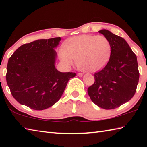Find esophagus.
Instances as JSON below:
<instances>
[{"label":"esophagus","instance_id":"34e87169","mask_svg":"<svg viewBox=\"0 0 147 147\" xmlns=\"http://www.w3.org/2000/svg\"><path fill=\"white\" fill-rule=\"evenodd\" d=\"M77 75H78L79 77H81V76H83V74L82 73H78L77 74Z\"/></svg>","mask_w":147,"mask_h":147}]
</instances>
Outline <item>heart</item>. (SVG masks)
I'll use <instances>...</instances> for the list:
<instances>
[{
	"label": "heart",
	"instance_id": "1",
	"mask_svg": "<svg viewBox=\"0 0 147 147\" xmlns=\"http://www.w3.org/2000/svg\"><path fill=\"white\" fill-rule=\"evenodd\" d=\"M111 44L104 36L81 35L73 37L60 49L58 55L62 64L70 68L78 61V65L86 72L100 70L108 61Z\"/></svg>",
	"mask_w": 147,
	"mask_h": 147
}]
</instances>
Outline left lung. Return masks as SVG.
<instances>
[{"label":"left lung","mask_w":147,"mask_h":147,"mask_svg":"<svg viewBox=\"0 0 147 147\" xmlns=\"http://www.w3.org/2000/svg\"><path fill=\"white\" fill-rule=\"evenodd\" d=\"M111 44L106 65L94 74V82L88 89L91 100L106 109L127 102L136 93L139 73L137 57L124 39L107 30H101Z\"/></svg>","instance_id":"left-lung-1"}]
</instances>
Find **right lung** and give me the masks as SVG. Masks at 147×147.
<instances>
[{
  "label": "right lung",
  "mask_w": 147,
  "mask_h": 147,
  "mask_svg": "<svg viewBox=\"0 0 147 147\" xmlns=\"http://www.w3.org/2000/svg\"><path fill=\"white\" fill-rule=\"evenodd\" d=\"M60 38L39 39L19 47L9 58L6 82L13 98L35 110L53 106L76 73H61L55 67Z\"/></svg>",
  "instance_id": "obj_1"
}]
</instances>
